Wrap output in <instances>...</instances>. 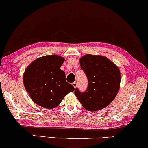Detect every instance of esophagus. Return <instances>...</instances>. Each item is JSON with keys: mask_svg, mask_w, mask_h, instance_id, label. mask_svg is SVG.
<instances>
[{"mask_svg": "<svg viewBox=\"0 0 148 148\" xmlns=\"http://www.w3.org/2000/svg\"><path fill=\"white\" fill-rule=\"evenodd\" d=\"M72 86H74V88H76V86H77V83L76 82H74V83H72Z\"/></svg>", "mask_w": 148, "mask_h": 148, "instance_id": "esophagus-1", "label": "esophagus"}]
</instances>
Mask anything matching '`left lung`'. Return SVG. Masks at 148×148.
I'll return each instance as SVG.
<instances>
[{
    "instance_id": "1",
    "label": "left lung",
    "mask_w": 148,
    "mask_h": 148,
    "mask_svg": "<svg viewBox=\"0 0 148 148\" xmlns=\"http://www.w3.org/2000/svg\"><path fill=\"white\" fill-rule=\"evenodd\" d=\"M80 65L88 78V88L84 92L76 88L74 94L88 111L104 108L118 92L121 76L119 68L106 57L90 54L80 58Z\"/></svg>"
}]
</instances>
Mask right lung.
I'll return each instance as SVG.
<instances>
[{
    "mask_svg": "<svg viewBox=\"0 0 148 148\" xmlns=\"http://www.w3.org/2000/svg\"><path fill=\"white\" fill-rule=\"evenodd\" d=\"M64 58L58 55L39 58L30 64L23 74V84L30 98L44 108H55L64 96L75 90L65 80L60 67Z\"/></svg>",
    "mask_w": 148,
    "mask_h": 148,
    "instance_id": "1",
    "label": "right lung"
}]
</instances>
